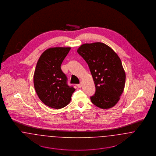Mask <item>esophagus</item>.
Wrapping results in <instances>:
<instances>
[{"label": "esophagus", "mask_w": 156, "mask_h": 156, "mask_svg": "<svg viewBox=\"0 0 156 156\" xmlns=\"http://www.w3.org/2000/svg\"><path fill=\"white\" fill-rule=\"evenodd\" d=\"M82 85V83H80V84H78V85H77V87H78V88H81Z\"/></svg>", "instance_id": "obj_1"}]
</instances>
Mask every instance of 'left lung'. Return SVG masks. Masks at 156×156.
Returning a JSON list of instances; mask_svg holds the SVG:
<instances>
[{
	"label": "left lung",
	"instance_id": "8db88e82",
	"mask_svg": "<svg viewBox=\"0 0 156 156\" xmlns=\"http://www.w3.org/2000/svg\"><path fill=\"white\" fill-rule=\"evenodd\" d=\"M77 52L87 62L95 85L91 102L101 109L112 108L118 102L125 85L126 74L119 56L100 42L82 44Z\"/></svg>",
	"mask_w": 156,
	"mask_h": 156
}]
</instances>
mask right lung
<instances>
[{
  "instance_id": "obj_1",
  "label": "right lung",
  "mask_w": 156,
  "mask_h": 156,
  "mask_svg": "<svg viewBox=\"0 0 156 156\" xmlns=\"http://www.w3.org/2000/svg\"><path fill=\"white\" fill-rule=\"evenodd\" d=\"M71 47H51L40 55L34 73V87L43 103L54 109L66 106L75 89L67 83V76L61 69Z\"/></svg>"
}]
</instances>
